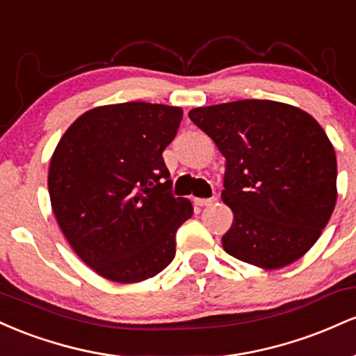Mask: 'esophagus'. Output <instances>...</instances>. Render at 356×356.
<instances>
[{
	"mask_svg": "<svg viewBox=\"0 0 356 356\" xmlns=\"http://www.w3.org/2000/svg\"><path fill=\"white\" fill-rule=\"evenodd\" d=\"M216 202V197H211V199H195V204H197V206H201V207H204V206H212V204Z\"/></svg>",
	"mask_w": 356,
	"mask_h": 356,
	"instance_id": "34e87169",
	"label": "esophagus"
}]
</instances>
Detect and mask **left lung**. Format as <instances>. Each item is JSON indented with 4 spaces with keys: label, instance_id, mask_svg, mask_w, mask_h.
Wrapping results in <instances>:
<instances>
[{
    "label": "left lung",
    "instance_id": "1",
    "mask_svg": "<svg viewBox=\"0 0 356 356\" xmlns=\"http://www.w3.org/2000/svg\"><path fill=\"white\" fill-rule=\"evenodd\" d=\"M189 118L226 159L224 204L234 219L227 254L261 269L303 257L337 204V155L305 110L273 100L192 108Z\"/></svg>",
    "mask_w": 356,
    "mask_h": 356
}]
</instances>
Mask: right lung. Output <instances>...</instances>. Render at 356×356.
<instances>
[{"mask_svg":"<svg viewBox=\"0 0 356 356\" xmlns=\"http://www.w3.org/2000/svg\"><path fill=\"white\" fill-rule=\"evenodd\" d=\"M181 120V107L102 105L76 118L51 155L56 222L76 256L105 280L140 283L174 259L175 232L192 204L170 194L162 152Z\"/></svg>","mask_w":356,"mask_h":356,"instance_id":"1","label":"right lung"}]
</instances>
